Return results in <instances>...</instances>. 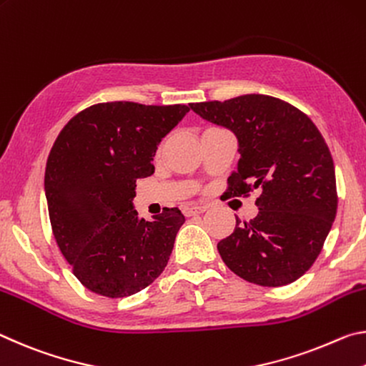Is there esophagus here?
I'll list each match as a JSON object with an SVG mask.
<instances>
[{"mask_svg": "<svg viewBox=\"0 0 366 366\" xmlns=\"http://www.w3.org/2000/svg\"><path fill=\"white\" fill-rule=\"evenodd\" d=\"M206 211H207L206 206H196V204H193V206H184L183 207V214L187 215V217H191V215H196V214H202V212H206Z\"/></svg>", "mask_w": 366, "mask_h": 366, "instance_id": "esophagus-1", "label": "esophagus"}]
</instances>
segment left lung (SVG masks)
<instances>
[{
	"label": "left lung",
	"mask_w": 366,
	"mask_h": 366,
	"mask_svg": "<svg viewBox=\"0 0 366 366\" xmlns=\"http://www.w3.org/2000/svg\"><path fill=\"white\" fill-rule=\"evenodd\" d=\"M206 122L230 129L239 160L229 194L259 189V209L217 243L230 271L251 284L295 282L321 253L337 211L334 162L315 123L287 102L248 94L189 104Z\"/></svg>",
	"instance_id": "obj_1"
}]
</instances>
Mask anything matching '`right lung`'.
Here are the masks:
<instances>
[{
    "mask_svg": "<svg viewBox=\"0 0 366 366\" xmlns=\"http://www.w3.org/2000/svg\"><path fill=\"white\" fill-rule=\"evenodd\" d=\"M188 105L107 102L69 119L46 160L45 196L53 235L81 284L123 298L164 271L184 215H137L136 179L154 173L160 141Z\"/></svg>",
    "mask_w": 366,
    "mask_h": 366,
    "instance_id": "1",
    "label": "right lung"
}]
</instances>
